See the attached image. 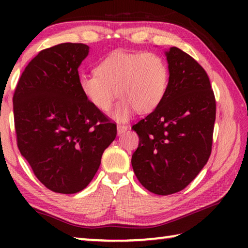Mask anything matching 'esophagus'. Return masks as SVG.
Wrapping results in <instances>:
<instances>
[{
  "mask_svg": "<svg viewBox=\"0 0 248 248\" xmlns=\"http://www.w3.org/2000/svg\"><path fill=\"white\" fill-rule=\"evenodd\" d=\"M127 129H128V125H125V124H120L117 125V131H118V134L125 132V131H127Z\"/></svg>",
  "mask_w": 248,
  "mask_h": 248,
  "instance_id": "obj_1",
  "label": "esophagus"
}]
</instances>
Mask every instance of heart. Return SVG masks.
Returning <instances> with one entry per match:
<instances>
[{
	"instance_id": "1",
	"label": "heart",
	"mask_w": 248,
	"mask_h": 248,
	"mask_svg": "<svg viewBox=\"0 0 248 248\" xmlns=\"http://www.w3.org/2000/svg\"><path fill=\"white\" fill-rule=\"evenodd\" d=\"M167 86L169 68L155 52L115 51L99 62L95 74L79 78L83 95L99 111L107 112L118 95V120L128 119L134 109L140 114L154 110Z\"/></svg>"
}]
</instances>
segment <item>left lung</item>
I'll list each match as a JSON object with an SVG mask.
<instances>
[{
    "label": "left lung",
    "instance_id": "1",
    "mask_svg": "<svg viewBox=\"0 0 248 248\" xmlns=\"http://www.w3.org/2000/svg\"><path fill=\"white\" fill-rule=\"evenodd\" d=\"M170 79L162 103L132 125L139 145L131 164L149 191L167 196L186 188L212 150L217 103L207 72L189 54L166 52Z\"/></svg>",
    "mask_w": 248,
    "mask_h": 248
}]
</instances>
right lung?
<instances>
[{
	"label": "right lung",
	"instance_id": "right-lung-1",
	"mask_svg": "<svg viewBox=\"0 0 248 248\" xmlns=\"http://www.w3.org/2000/svg\"><path fill=\"white\" fill-rule=\"evenodd\" d=\"M89 46L64 43L41 50L25 68L13 95L20 154L48 189L83 190L97 171L116 124L83 95L78 66Z\"/></svg>",
	"mask_w": 248,
	"mask_h": 248
}]
</instances>
